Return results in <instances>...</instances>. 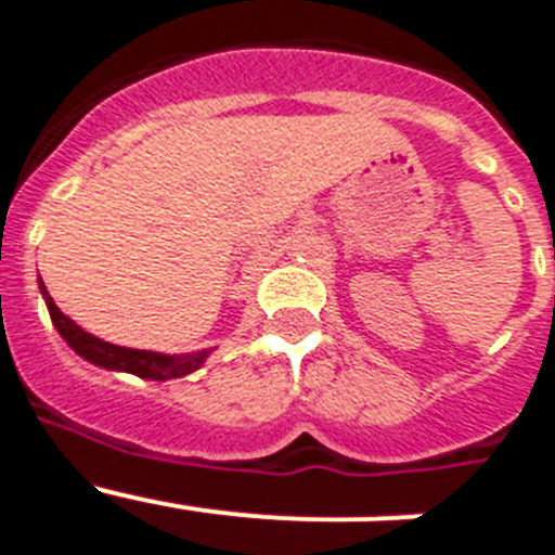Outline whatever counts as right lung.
<instances>
[{
	"label": "right lung",
	"instance_id": "1",
	"mask_svg": "<svg viewBox=\"0 0 555 555\" xmlns=\"http://www.w3.org/2000/svg\"><path fill=\"white\" fill-rule=\"evenodd\" d=\"M43 288V286H41ZM43 300H47L49 317H52V325L57 327L66 345L82 356L86 361L96 366H105V370H119L130 372V375L150 377V380H169V377H183L189 372L199 370L205 364L210 350L189 352V356H160V352L150 350H130V347L111 345V341H102V338L91 336V333L82 331L80 325L68 320L66 313L52 302V297L43 288Z\"/></svg>",
	"mask_w": 555,
	"mask_h": 555
}]
</instances>
